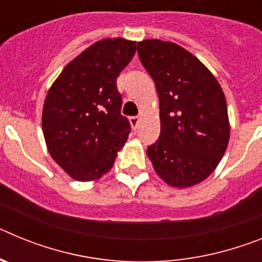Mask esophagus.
Returning a JSON list of instances; mask_svg holds the SVG:
<instances>
[{
	"mask_svg": "<svg viewBox=\"0 0 262 262\" xmlns=\"http://www.w3.org/2000/svg\"><path fill=\"white\" fill-rule=\"evenodd\" d=\"M129 122H131V124L136 128V127L139 126V122H140V117H131L129 118Z\"/></svg>",
	"mask_w": 262,
	"mask_h": 262,
	"instance_id": "34e87169",
	"label": "esophagus"
}]
</instances>
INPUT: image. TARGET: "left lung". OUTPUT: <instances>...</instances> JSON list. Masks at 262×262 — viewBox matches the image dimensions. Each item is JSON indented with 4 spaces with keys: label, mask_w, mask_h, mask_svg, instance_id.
Returning <instances> with one entry per match:
<instances>
[{
    "label": "left lung",
    "mask_w": 262,
    "mask_h": 262,
    "mask_svg": "<svg viewBox=\"0 0 262 262\" xmlns=\"http://www.w3.org/2000/svg\"><path fill=\"white\" fill-rule=\"evenodd\" d=\"M143 67L160 102L159 140L147 148L157 174L170 186L189 187L209 177L230 140L226 97L211 72L181 46L139 41Z\"/></svg>",
    "instance_id": "1"
}]
</instances>
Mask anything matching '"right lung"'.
Masks as SVG:
<instances>
[{
	"instance_id": "1",
	"label": "right lung",
	"mask_w": 262,
	"mask_h": 262,
	"mask_svg": "<svg viewBox=\"0 0 262 262\" xmlns=\"http://www.w3.org/2000/svg\"><path fill=\"white\" fill-rule=\"evenodd\" d=\"M135 51L133 40L102 39L72 60L48 90L41 115L46 144L73 180L107 173L128 139L117 78Z\"/></svg>"
}]
</instances>
